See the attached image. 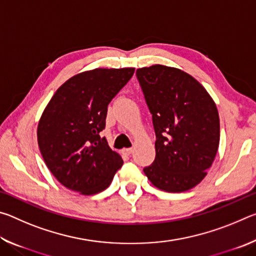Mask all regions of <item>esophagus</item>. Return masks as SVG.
Returning a JSON list of instances; mask_svg holds the SVG:
<instances>
[{"instance_id": "1", "label": "esophagus", "mask_w": 256, "mask_h": 256, "mask_svg": "<svg viewBox=\"0 0 256 256\" xmlns=\"http://www.w3.org/2000/svg\"><path fill=\"white\" fill-rule=\"evenodd\" d=\"M132 151H133V149H132V148H125V149H123V150H122V152H123L124 154L130 156V154H132Z\"/></svg>"}]
</instances>
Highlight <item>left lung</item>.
<instances>
[{
    "instance_id": "obj_1",
    "label": "left lung",
    "mask_w": 256,
    "mask_h": 256,
    "mask_svg": "<svg viewBox=\"0 0 256 256\" xmlns=\"http://www.w3.org/2000/svg\"><path fill=\"white\" fill-rule=\"evenodd\" d=\"M152 114L156 158L144 168L156 188L184 192L204 178L218 151L219 114L210 94L192 76L175 68L136 70Z\"/></svg>"
}]
</instances>
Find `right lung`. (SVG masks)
I'll return each mask as SVG.
<instances>
[{"label": "right lung", "mask_w": 256, "mask_h": 256, "mask_svg": "<svg viewBox=\"0 0 256 256\" xmlns=\"http://www.w3.org/2000/svg\"><path fill=\"white\" fill-rule=\"evenodd\" d=\"M133 68H94L68 79L56 90L38 123V146L60 184L84 196L102 192L123 160L100 132L108 104L128 84Z\"/></svg>", "instance_id": "add662e5"}]
</instances>
